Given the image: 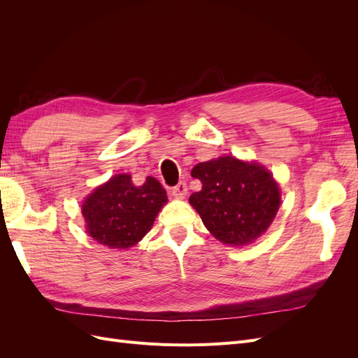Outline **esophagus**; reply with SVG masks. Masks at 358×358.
<instances>
[{
    "label": "esophagus",
    "mask_w": 358,
    "mask_h": 358,
    "mask_svg": "<svg viewBox=\"0 0 358 358\" xmlns=\"http://www.w3.org/2000/svg\"><path fill=\"white\" fill-rule=\"evenodd\" d=\"M187 192H188V187L185 182H179L176 187L171 188V196L175 199H185Z\"/></svg>",
    "instance_id": "34e87169"
}]
</instances>
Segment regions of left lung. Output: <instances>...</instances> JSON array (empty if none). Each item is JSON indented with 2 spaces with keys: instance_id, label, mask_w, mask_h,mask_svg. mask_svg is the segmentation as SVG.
<instances>
[{
  "instance_id": "1",
  "label": "left lung",
  "mask_w": 358,
  "mask_h": 358,
  "mask_svg": "<svg viewBox=\"0 0 358 358\" xmlns=\"http://www.w3.org/2000/svg\"><path fill=\"white\" fill-rule=\"evenodd\" d=\"M201 189L189 203L216 239L233 246L252 243L275 220L280 192L270 171L257 162L220 157L191 170Z\"/></svg>"
}]
</instances>
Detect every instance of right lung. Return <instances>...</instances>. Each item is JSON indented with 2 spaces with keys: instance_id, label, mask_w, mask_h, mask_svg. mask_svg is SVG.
<instances>
[{
  "instance_id": "add662e5",
  "label": "right lung",
  "mask_w": 358,
  "mask_h": 358,
  "mask_svg": "<svg viewBox=\"0 0 358 358\" xmlns=\"http://www.w3.org/2000/svg\"><path fill=\"white\" fill-rule=\"evenodd\" d=\"M167 192L148 176L136 187L129 175H115L95 188L82 204L86 231L99 243L112 249L131 248L152 229Z\"/></svg>"
}]
</instances>
